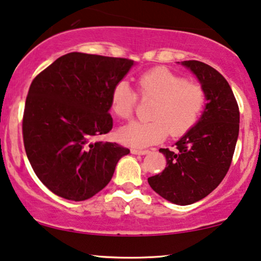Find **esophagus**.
<instances>
[{
	"label": "esophagus",
	"instance_id": "1",
	"mask_svg": "<svg viewBox=\"0 0 261 261\" xmlns=\"http://www.w3.org/2000/svg\"><path fill=\"white\" fill-rule=\"evenodd\" d=\"M131 153L133 154H136V155H144V154H148L149 153V150L148 149H131Z\"/></svg>",
	"mask_w": 261,
	"mask_h": 261
}]
</instances>
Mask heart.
I'll return each instance as SVG.
<instances>
[{
  "mask_svg": "<svg viewBox=\"0 0 261 261\" xmlns=\"http://www.w3.org/2000/svg\"><path fill=\"white\" fill-rule=\"evenodd\" d=\"M142 100H154L150 121H135L121 127L119 140L135 148L148 147L166 138L169 133L179 136L199 120L206 105V91L196 82H189L166 67H155L137 79ZM138 96L126 82H119L111 91V110L120 119H130Z\"/></svg>",
  "mask_w": 261,
  "mask_h": 261,
  "instance_id": "heart-1",
  "label": "heart"
}]
</instances>
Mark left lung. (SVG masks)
<instances>
[{"label":"left lung","mask_w":261,"mask_h":261,"mask_svg":"<svg viewBox=\"0 0 261 261\" xmlns=\"http://www.w3.org/2000/svg\"><path fill=\"white\" fill-rule=\"evenodd\" d=\"M199 78L207 96L202 117L176 143L160 148L163 172L148 178L155 193L176 204L196 202L219 186L231 165L240 130V110L229 83L210 65L183 61Z\"/></svg>","instance_id":"1"}]
</instances>
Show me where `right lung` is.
<instances>
[{
    "mask_svg": "<svg viewBox=\"0 0 261 261\" xmlns=\"http://www.w3.org/2000/svg\"><path fill=\"white\" fill-rule=\"evenodd\" d=\"M134 61L68 53L36 75L22 115V138L36 176L58 196L90 199L103 189L115 165L130 153L110 133L111 91Z\"/></svg>",
    "mask_w": 261,
    "mask_h": 261,
    "instance_id": "add662e5",
    "label": "right lung"
}]
</instances>
